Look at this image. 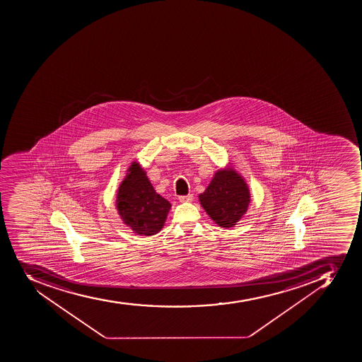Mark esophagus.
Instances as JSON below:
<instances>
[{
	"label": "esophagus",
	"instance_id": "34e87169",
	"mask_svg": "<svg viewBox=\"0 0 362 362\" xmlns=\"http://www.w3.org/2000/svg\"><path fill=\"white\" fill-rule=\"evenodd\" d=\"M179 200L181 203H190V202L194 200V196H192V194H188V196H180Z\"/></svg>",
	"mask_w": 362,
	"mask_h": 362
}]
</instances>
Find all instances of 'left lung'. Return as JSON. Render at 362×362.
Here are the masks:
<instances>
[{"instance_id":"left-lung-1","label":"left lung","mask_w":362,"mask_h":362,"mask_svg":"<svg viewBox=\"0 0 362 362\" xmlns=\"http://www.w3.org/2000/svg\"><path fill=\"white\" fill-rule=\"evenodd\" d=\"M198 197L200 205L215 224L231 229L248 211L250 187L230 163L215 172L205 192Z\"/></svg>"}]
</instances>
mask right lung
<instances>
[{"label": "right lung", "mask_w": 362, "mask_h": 362, "mask_svg": "<svg viewBox=\"0 0 362 362\" xmlns=\"http://www.w3.org/2000/svg\"><path fill=\"white\" fill-rule=\"evenodd\" d=\"M170 206L153 189L141 165L131 163L116 194V209L123 223L136 235H156L164 226Z\"/></svg>", "instance_id": "obj_1"}]
</instances>
